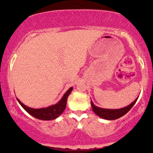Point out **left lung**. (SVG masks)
I'll return each instance as SVG.
<instances>
[{
    "label": "left lung",
    "instance_id": "left-lung-1",
    "mask_svg": "<svg viewBox=\"0 0 153 153\" xmlns=\"http://www.w3.org/2000/svg\"><path fill=\"white\" fill-rule=\"evenodd\" d=\"M138 97L133 101L131 104L128 105L127 106L124 107V108H117V109H111V108H103L101 107L96 106V105L93 103L92 101H91V105L92 107V109L96 115L99 116V117L106 120H115L120 117L125 115L129 111V110L132 108L134 103L137 101Z\"/></svg>",
    "mask_w": 153,
    "mask_h": 153
}]
</instances>
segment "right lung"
Listing matches in <instances>:
<instances>
[{
    "instance_id": "obj_1",
    "label": "right lung",
    "mask_w": 153,
    "mask_h": 153,
    "mask_svg": "<svg viewBox=\"0 0 153 153\" xmlns=\"http://www.w3.org/2000/svg\"><path fill=\"white\" fill-rule=\"evenodd\" d=\"M73 88L71 87L68 91H66L65 94L63 95L59 101L56 104L52 105V106L44 107L41 108H30V107L26 106L20 100L17 99V101L19 103V104L22 106V108L26 111V112L29 114L35 117V118L40 119V120H53V119H57L59 116L62 114L64 110L65 109L67 100H68V96L71 94V93L73 91Z\"/></svg>"
}]
</instances>
